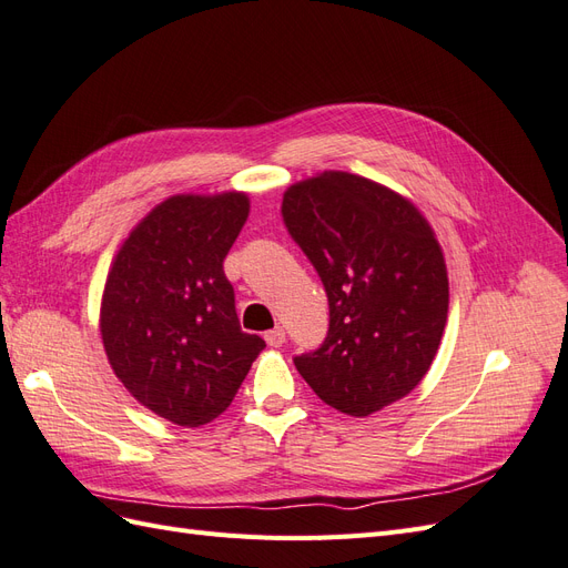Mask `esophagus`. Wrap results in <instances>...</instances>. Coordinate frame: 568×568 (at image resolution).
Listing matches in <instances>:
<instances>
[{
  "mask_svg": "<svg viewBox=\"0 0 568 568\" xmlns=\"http://www.w3.org/2000/svg\"><path fill=\"white\" fill-rule=\"evenodd\" d=\"M264 339H266L268 346H283V344H285V331H283L281 325L273 327V331H268V333L264 335Z\"/></svg>",
  "mask_w": 568,
  "mask_h": 568,
  "instance_id": "obj_1",
  "label": "esophagus"
}]
</instances>
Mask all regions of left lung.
I'll list each match as a JSON object with an SVG mask.
<instances>
[{
  "label": "left lung",
  "mask_w": 568,
  "mask_h": 568,
  "mask_svg": "<svg viewBox=\"0 0 568 568\" xmlns=\"http://www.w3.org/2000/svg\"><path fill=\"white\" fill-rule=\"evenodd\" d=\"M283 222L318 271L331 327L295 356L327 406L365 417L410 394L442 344L448 273L408 197L349 172H323L283 195Z\"/></svg>",
  "instance_id": "obj_1"
}]
</instances>
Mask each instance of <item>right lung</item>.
I'll list each match as a JSON object with an SVG mask.
<instances>
[{"instance_id":"right-lung-1","label":"right lung","mask_w":568,"mask_h":568,"mask_svg":"<svg viewBox=\"0 0 568 568\" xmlns=\"http://www.w3.org/2000/svg\"><path fill=\"white\" fill-rule=\"evenodd\" d=\"M250 197L172 195L118 250L101 300L113 373L141 406L181 427L222 415L266 342L241 331L224 260Z\"/></svg>"}]
</instances>
